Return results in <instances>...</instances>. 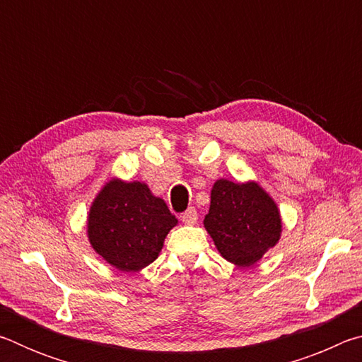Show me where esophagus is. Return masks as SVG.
<instances>
[{"label":"esophagus","mask_w":362,"mask_h":362,"mask_svg":"<svg viewBox=\"0 0 362 362\" xmlns=\"http://www.w3.org/2000/svg\"><path fill=\"white\" fill-rule=\"evenodd\" d=\"M180 220L185 225H194L196 220H198V212H196L193 207H189V209H187L185 212L182 214L180 216Z\"/></svg>","instance_id":"34e87169"}]
</instances>
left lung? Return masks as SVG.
<instances>
[{"instance_id":"8db88e82","label":"left lung","mask_w":362,"mask_h":362,"mask_svg":"<svg viewBox=\"0 0 362 362\" xmlns=\"http://www.w3.org/2000/svg\"><path fill=\"white\" fill-rule=\"evenodd\" d=\"M203 223L220 255L240 268L262 260L283 233L276 201L255 180H216Z\"/></svg>"}]
</instances>
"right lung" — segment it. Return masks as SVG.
Masks as SVG:
<instances>
[{"instance_id":"obj_1","label":"right lung","mask_w":362,"mask_h":362,"mask_svg":"<svg viewBox=\"0 0 362 362\" xmlns=\"http://www.w3.org/2000/svg\"><path fill=\"white\" fill-rule=\"evenodd\" d=\"M179 223L145 182L113 177L90 203L86 235L90 247L122 273H137L158 259Z\"/></svg>"}]
</instances>
